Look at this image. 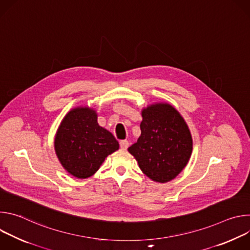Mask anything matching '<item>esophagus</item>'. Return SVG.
<instances>
[{"label": "esophagus", "instance_id": "1", "mask_svg": "<svg viewBox=\"0 0 250 250\" xmlns=\"http://www.w3.org/2000/svg\"><path fill=\"white\" fill-rule=\"evenodd\" d=\"M120 146H121V148H122V149H126V148L128 147L129 144H128L127 140H122V141L120 142Z\"/></svg>", "mask_w": 250, "mask_h": 250}]
</instances>
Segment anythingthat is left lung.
I'll return each mask as SVG.
<instances>
[{
  "mask_svg": "<svg viewBox=\"0 0 250 250\" xmlns=\"http://www.w3.org/2000/svg\"><path fill=\"white\" fill-rule=\"evenodd\" d=\"M141 134L128 147L149 179L167 183L188 164L193 139L185 120L168 103H154L141 110Z\"/></svg>",
  "mask_w": 250,
  "mask_h": 250,
  "instance_id": "8db88e82",
  "label": "left lung"
}]
</instances>
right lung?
<instances>
[{
    "mask_svg": "<svg viewBox=\"0 0 250 250\" xmlns=\"http://www.w3.org/2000/svg\"><path fill=\"white\" fill-rule=\"evenodd\" d=\"M119 148L112 132L99 125L96 110L87 105L71 109L61 121L54 138L59 162L78 179L93 176L108 155Z\"/></svg>",
    "mask_w": 250,
    "mask_h": 250,
    "instance_id": "add662e5",
    "label": "right lung"
}]
</instances>
